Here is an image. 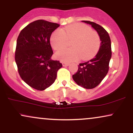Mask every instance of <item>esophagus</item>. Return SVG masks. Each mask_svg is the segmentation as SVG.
<instances>
[{
  "label": "esophagus",
  "instance_id": "1",
  "mask_svg": "<svg viewBox=\"0 0 133 133\" xmlns=\"http://www.w3.org/2000/svg\"><path fill=\"white\" fill-rule=\"evenodd\" d=\"M62 64V65H63V66H68V65H69V63H68V62H63Z\"/></svg>",
  "mask_w": 133,
  "mask_h": 133
}]
</instances>
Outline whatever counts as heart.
Here are the masks:
<instances>
[{
  "instance_id": "heart-1",
  "label": "heart",
  "mask_w": 133,
  "mask_h": 133,
  "mask_svg": "<svg viewBox=\"0 0 133 133\" xmlns=\"http://www.w3.org/2000/svg\"><path fill=\"white\" fill-rule=\"evenodd\" d=\"M72 47L57 52L56 57L65 62L77 61L81 57L83 60L91 59L99 49L101 39L97 32L81 23H76L57 30L52 34L50 42L53 49L59 50L68 45L71 41Z\"/></svg>"
}]
</instances>
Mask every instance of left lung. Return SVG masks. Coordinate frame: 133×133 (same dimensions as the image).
I'll use <instances>...</instances> for the list:
<instances>
[{"label":"left lung","mask_w":133,"mask_h":133,"mask_svg":"<svg viewBox=\"0 0 133 133\" xmlns=\"http://www.w3.org/2000/svg\"><path fill=\"white\" fill-rule=\"evenodd\" d=\"M82 22L91 25L99 34L101 42L95 57L89 61L79 64L77 72L72 75V78L79 86L92 89L98 86L108 74L112 55L111 42L109 34L100 25L91 21Z\"/></svg>","instance_id":"obj_1"}]
</instances>
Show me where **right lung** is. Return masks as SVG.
<instances>
[{"label":"right lung","mask_w":133,"mask_h":133,"mask_svg":"<svg viewBox=\"0 0 133 133\" xmlns=\"http://www.w3.org/2000/svg\"><path fill=\"white\" fill-rule=\"evenodd\" d=\"M59 24L44 20L30 23L17 40L15 60L21 77L35 89L43 91L54 83L57 71L62 67L53 61L50 37Z\"/></svg>","instance_id":"1"}]
</instances>
